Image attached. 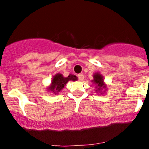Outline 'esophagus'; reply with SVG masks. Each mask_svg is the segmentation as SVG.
<instances>
[{
    "label": "esophagus",
    "instance_id": "obj_1",
    "mask_svg": "<svg viewBox=\"0 0 149 149\" xmlns=\"http://www.w3.org/2000/svg\"><path fill=\"white\" fill-rule=\"evenodd\" d=\"M77 77H78V79L80 80L81 81H84V75L83 74H79L78 75H77Z\"/></svg>",
    "mask_w": 149,
    "mask_h": 149
}]
</instances>
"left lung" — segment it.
<instances>
[{
	"instance_id": "obj_1",
	"label": "left lung",
	"mask_w": 149,
	"mask_h": 149,
	"mask_svg": "<svg viewBox=\"0 0 149 149\" xmlns=\"http://www.w3.org/2000/svg\"><path fill=\"white\" fill-rule=\"evenodd\" d=\"M93 84H95V92L100 94H104L107 91V85L104 83V77L99 72H95L93 74V80L92 81Z\"/></svg>"
}]
</instances>
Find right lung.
Masks as SVG:
<instances>
[{"instance_id":"add662e5","label":"right lung","mask_w":149,"mask_h":149,"mask_svg":"<svg viewBox=\"0 0 149 149\" xmlns=\"http://www.w3.org/2000/svg\"><path fill=\"white\" fill-rule=\"evenodd\" d=\"M69 81H77V77L70 74L68 77H65L62 74H56L51 79V83L50 84V86L47 87L48 92H49L50 93H54L55 95L59 94V93L61 92L62 89L65 86V84Z\"/></svg>"}]
</instances>
